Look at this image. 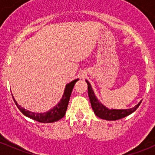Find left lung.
I'll use <instances>...</instances> for the list:
<instances>
[{
	"label": "left lung",
	"instance_id": "8db88e82",
	"mask_svg": "<svg viewBox=\"0 0 155 155\" xmlns=\"http://www.w3.org/2000/svg\"><path fill=\"white\" fill-rule=\"evenodd\" d=\"M87 84V93L89 96L90 102H91V108L94 111V114L98 117L105 120H120L122 118H124L126 116L130 115L134 111L136 110L139 105H140L142 101L139 102L137 105L131 109H109L105 105H102L97 98V97L94 95V93L92 90L91 84L87 80H86Z\"/></svg>",
	"mask_w": 155,
	"mask_h": 155
}]
</instances>
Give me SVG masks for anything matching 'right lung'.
<instances>
[{
	"instance_id": "right-lung-1",
	"label": "right lung",
	"mask_w": 155,
	"mask_h": 155,
	"mask_svg": "<svg viewBox=\"0 0 155 155\" xmlns=\"http://www.w3.org/2000/svg\"><path fill=\"white\" fill-rule=\"evenodd\" d=\"M78 81V79H75V80L72 81L71 82H70L69 84L66 85L64 95H63L61 101L53 109L47 111L46 113H32V112L26 110V109H25L24 108L21 107V105H18V102L15 101V99L14 98V97H13L14 102L16 104L17 107L18 108L19 110L21 111L25 116H26L27 117L32 119V120H35V121L39 122V123H44V124H46H46L47 123L48 124L49 123H53V122L58 121L59 120L62 119L65 116L66 111H67L68 103H69L71 92H72V90H73L75 83Z\"/></svg>"
}]
</instances>
